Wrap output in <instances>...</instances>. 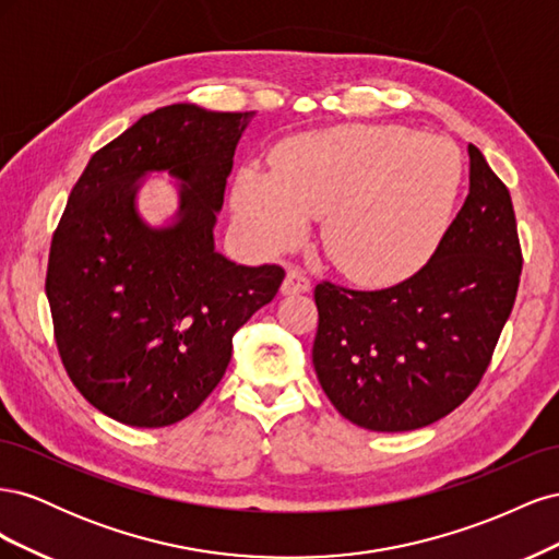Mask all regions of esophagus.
Listing matches in <instances>:
<instances>
[{
	"label": "esophagus",
	"mask_w": 559,
	"mask_h": 559,
	"mask_svg": "<svg viewBox=\"0 0 559 559\" xmlns=\"http://www.w3.org/2000/svg\"><path fill=\"white\" fill-rule=\"evenodd\" d=\"M310 292V280L300 273L298 267L286 270V277L282 282V294L284 296H296V294H306Z\"/></svg>",
	"instance_id": "1"
}]
</instances>
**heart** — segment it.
I'll list each match as a JSON object with an SVG mask.
<instances>
[{
	"label": "heart",
	"instance_id": "obj_1",
	"mask_svg": "<svg viewBox=\"0 0 559 559\" xmlns=\"http://www.w3.org/2000/svg\"><path fill=\"white\" fill-rule=\"evenodd\" d=\"M462 154L443 138L401 126L302 132L273 156V173L242 167L233 212L247 240L277 253L324 214L321 247L345 277L389 286L441 249L462 193Z\"/></svg>",
	"mask_w": 559,
	"mask_h": 559
}]
</instances>
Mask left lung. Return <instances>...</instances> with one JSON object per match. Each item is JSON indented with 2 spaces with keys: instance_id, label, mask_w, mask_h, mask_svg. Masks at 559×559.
I'll return each mask as SVG.
<instances>
[{
  "instance_id": "1",
  "label": "left lung",
  "mask_w": 559,
  "mask_h": 559,
  "mask_svg": "<svg viewBox=\"0 0 559 559\" xmlns=\"http://www.w3.org/2000/svg\"><path fill=\"white\" fill-rule=\"evenodd\" d=\"M468 195L433 259L380 292L314 286L312 364L352 425L413 431L462 405L511 317L522 251L511 193L468 144Z\"/></svg>"
}]
</instances>
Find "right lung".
I'll return each mask as SVG.
<instances>
[{"label":"right lung","mask_w":559,"mask_h":559,"mask_svg":"<svg viewBox=\"0 0 559 559\" xmlns=\"http://www.w3.org/2000/svg\"><path fill=\"white\" fill-rule=\"evenodd\" d=\"M253 114L170 105L142 116L88 160L48 253L46 296L67 376L128 427L189 417L222 382L233 335L275 298L280 265H238L214 249L235 146ZM148 171L180 181L170 227L133 198Z\"/></svg>","instance_id":"1"}]
</instances>
